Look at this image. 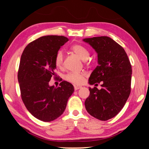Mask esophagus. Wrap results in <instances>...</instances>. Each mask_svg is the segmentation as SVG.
Masks as SVG:
<instances>
[{
	"instance_id": "esophagus-1",
	"label": "esophagus",
	"mask_w": 149,
	"mask_h": 149,
	"mask_svg": "<svg viewBox=\"0 0 149 149\" xmlns=\"http://www.w3.org/2000/svg\"><path fill=\"white\" fill-rule=\"evenodd\" d=\"M81 87H81V86H77V85H74V89H75V91L81 89Z\"/></svg>"
}]
</instances>
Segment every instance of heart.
I'll return each instance as SVG.
<instances>
[{
    "label": "heart",
    "mask_w": 149,
    "mask_h": 149,
    "mask_svg": "<svg viewBox=\"0 0 149 149\" xmlns=\"http://www.w3.org/2000/svg\"><path fill=\"white\" fill-rule=\"evenodd\" d=\"M71 50L82 60H86L89 56V51L87 48L81 45L76 44L71 47ZM64 62V54L62 50H58L55 56V64L57 67L61 68ZM85 74L83 72H70L65 75V79L74 84H81L84 81Z\"/></svg>",
    "instance_id": "obj_1"
}]
</instances>
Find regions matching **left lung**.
<instances>
[{"instance_id": "obj_1", "label": "left lung", "mask_w": 149, "mask_h": 149, "mask_svg": "<svg viewBox=\"0 0 149 149\" xmlns=\"http://www.w3.org/2000/svg\"><path fill=\"white\" fill-rule=\"evenodd\" d=\"M89 44L97 54L98 65L89 79L90 85L101 82V89L89 88L90 95L85 106L90 115L107 121L116 116L129 97L132 69L125 50L107 36L83 40Z\"/></svg>"}]
</instances>
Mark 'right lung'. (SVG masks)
<instances>
[{"label":"right lung","instance_id":"add662e5","mask_svg":"<svg viewBox=\"0 0 149 149\" xmlns=\"http://www.w3.org/2000/svg\"><path fill=\"white\" fill-rule=\"evenodd\" d=\"M68 41L64 36L41 37L27 45L20 58L17 79L22 99L27 110L43 122L60 116L74 91L72 84L65 81L59 87L49 85L51 77L56 75L55 56Z\"/></svg>","mask_w":149,"mask_h":149}]
</instances>
